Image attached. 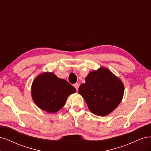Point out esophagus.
Returning <instances> with one entry per match:
<instances>
[{
    "label": "esophagus",
    "mask_w": 151,
    "mask_h": 151,
    "mask_svg": "<svg viewBox=\"0 0 151 151\" xmlns=\"http://www.w3.org/2000/svg\"><path fill=\"white\" fill-rule=\"evenodd\" d=\"M74 87L76 89V90L77 91V90H78V88H79V84H77V83H76V84H74Z\"/></svg>",
    "instance_id": "obj_1"
}]
</instances>
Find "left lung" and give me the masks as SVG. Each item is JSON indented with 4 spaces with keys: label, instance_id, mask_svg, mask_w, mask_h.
<instances>
[{
    "label": "left lung",
    "instance_id": "obj_1",
    "mask_svg": "<svg viewBox=\"0 0 151 151\" xmlns=\"http://www.w3.org/2000/svg\"><path fill=\"white\" fill-rule=\"evenodd\" d=\"M85 80L86 83L79 87V93L94 115H107L120 103L124 86L107 68L101 67L90 72Z\"/></svg>",
    "mask_w": 151,
    "mask_h": 151
}]
</instances>
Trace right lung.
Masks as SVG:
<instances>
[{
  "instance_id": "1",
  "label": "right lung",
  "mask_w": 151,
  "mask_h": 151,
  "mask_svg": "<svg viewBox=\"0 0 151 151\" xmlns=\"http://www.w3.org/2000/svg\"><path fill=\"white\" fill-rule=\"evenodd\" d=\"M76 91L67 81L58 78L52 72L38 76L34 80L31 88L35 103L42 109L52 113L60 110L68 96Z\"/></svg>"
}]
</instances>
